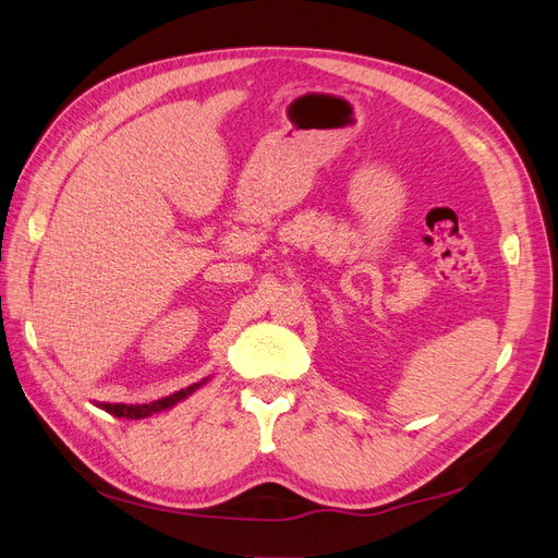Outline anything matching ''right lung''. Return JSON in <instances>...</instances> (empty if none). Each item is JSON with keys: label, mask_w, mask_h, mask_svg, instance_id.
<instances>
[{"label": "right lung", "mask_w": 558, "mask_h": 558, "mask_svg": "<svg viewBox=\"0 0 558 558\" xmlns=\"http://www.w3.org/2000/svg\"><path fill=\"white\" fill-rule=\"evenodd\" d=\"M197 386H199V384H193V386H189V388H181V391H177V393H172V396H167V398H160V400L150 402V404H109V402H102V410H107V412L113 414V416L144 418V416H150V414H156V412H162V410H167V408H172V404H177V402L183 400L185 396H191Z\"/></svg>", "instance_id": "add662e5"}]
</instances>
